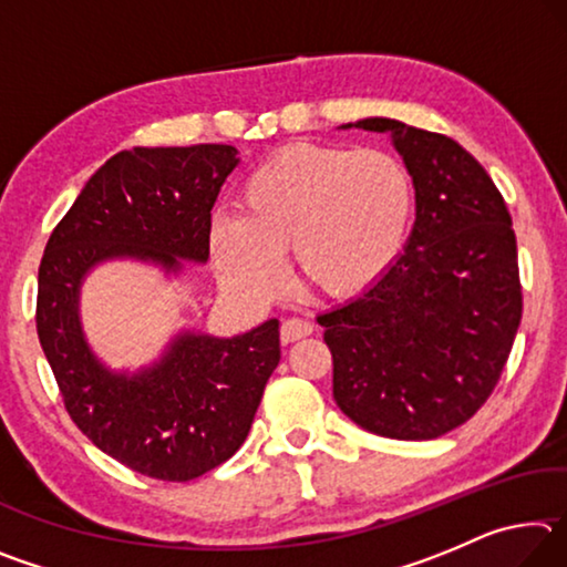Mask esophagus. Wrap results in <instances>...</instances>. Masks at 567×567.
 <instances>
[{
  "mask_svg": "<svg viewBox=\"0 0 567 567\" xmlns=\"http://www.w3.org/2000/svg\"><path fill=\"white\" fill-rule=\"evenodd\" d=\"M307 334H312V322L300 320V318H287L280 328V338L285 344L302 340V338H307Z\"/></svg>",
  "mask_w": 567,
  "mask_h": 567,
  "instance_id": "obj_1",
  "label": "esophagus"
}]
</instances>
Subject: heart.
Instances as JSON below:
<instances>
[{
  "label": "heart",
  "instance_id": "b5f03b06",
  "mask_svg": "<svg viewBox=\"0 0 567 567\" xmlns=\"http://www.w3.org/2000/svg\"><path fill=\"white\" fill-rule=\"evenodd\" d=\"M410 215L412 182L395 155L297 142L252 169L239 192V219H215L209 243L233 290L272 295L290 249L307 290L354 297L395 260Z\"/></svg>",
  "mask_w": 567,
  "mask_h": 567
}]
</instances>
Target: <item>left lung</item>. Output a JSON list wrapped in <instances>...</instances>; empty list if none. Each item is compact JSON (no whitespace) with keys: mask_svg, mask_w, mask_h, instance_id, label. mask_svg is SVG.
<instances>
[{"mask_svg":"<svg viewBox=\"0 0 567 567\" xmlns=\"http://www.w3.org/2000/svg\"><path fill=\"white\" fill-rule=\"evenodd\" d=\"M354 127L392 134L415 185V227L370 290L318 318L332 395L370 433L433 440L485 405L511 358L523 318L513 219L455 140L385 117Z\"/></svg>","mask_w":567,"mask_h":567,"instance_id":"left-lung-1","label":"left lung"}]
</instances>
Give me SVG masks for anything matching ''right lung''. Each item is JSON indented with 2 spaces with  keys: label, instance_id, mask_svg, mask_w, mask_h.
Here are the masks:
<instances>
[{
  "label": "right lung",
  "instance_id": "right-lung-1",
  "mask_svg": "<svg viewBox=\"0 0 567 567\" xmlns=\"http://www.w3.org/2000/svg\"><path fill=\"white\" fill-rule=\"evenodd\" d=\"M229 145L134 147L104 162L47 239L37 334L62 402L102 453L140 475L185 483L245 443L280 362V322L233 340L185 332L142 375H112L92 358L76 318L84 272L110 257L179 270L205 262L219 187L237 165Z\"/></svg>",
  "mask_w": 567,
  "mask_h": 567
}]
</instances>
